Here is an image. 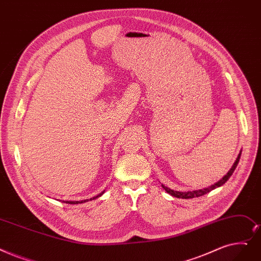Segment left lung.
Segmentation results:
<instances>
[{"mask_svg":"<svg viewBox=\"0 0 261 261\" xmlns=\"http://www.w3.org/2000/svg\"><path fill=\"white\" fill-rule=\"evenodd\" d=\"M240 155H241V153H239V155H238V158H237L236 162L233 163L232 167L230 168V171L227 173V175H225V176L223 177V179H221L220 181H218L217 184L213 185V186H211V187H209V188H206V189H203V190L192 191V192H191V191H189V192H178V191H174V190L168 189V188H166V187H164V186H162V187H163V189H164V190L167 192L168 194H171L172 196H174V197H177V198H184V199H188V198H194V197H199V196H202V195H205V194L209 193L210 191L214 190L215 188H219V187L223 186V185L226 182V181H227V180L230 178V176L232 175V173H233V171H234V169H236V167H237L238 163H239V159H240Z\"/></svg>","mask_w":261,"mask_h":261,"instance_id":"obj_1","label":"left lung"}]
</instances>
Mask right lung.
Here are the masks:
<instances>
[{
    "instance_id": "1",
    "label": "right lung",
    "mask_w": 261,
    "mask_h": 261,
    "mask_svg": "<svg viewBox=\"0 0 261 261\" xmlns=\"http://www.w3.org/2000/svg\"><path fill=\"white\" fill-rule=\"evenodd\" d=\"M105 193V191L103 192H101L100 194H98L97 196H95V197H93V198H90L89 200H93V199H95V198H97V197H99V196H101ZM88 199H84V200H81V201H65V200H63V202H67V203H71V205H75V203H82V202H85V201H87Z\"/></svg>"
}]
</instances>
